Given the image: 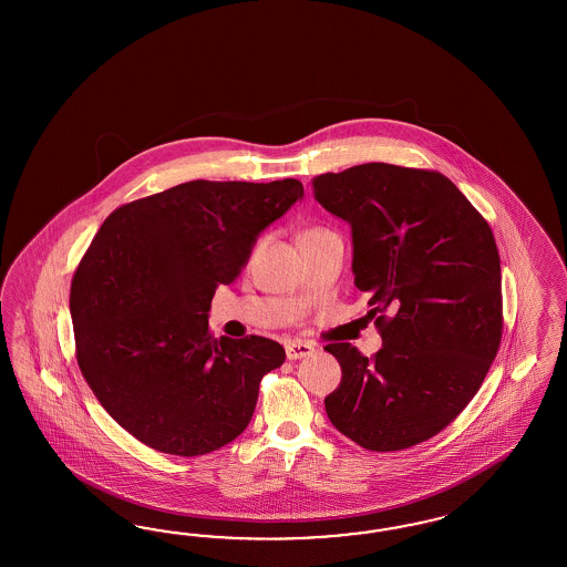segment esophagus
I'll list each match as a JSON object with an SVG mask.
<instances>
[{
	"instance_id": "esophagus-1",
	"label": "esophagus",
	"mask_w": 567,
	"mask_h": 567,
	"mask_svg": "<svg viewBox=\"0 0 567 567\" xmlns=\"http://www.w3.org/2000/svg\"><path fill=\"white\" fill-rule=\"evenodd\" d=\"M285 349H287V358L291 361L303 360V358H309L313 353V347L309 343H303V341H289V343L285 344Z\"/></svg>"
}]
</instances>
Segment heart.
<instances>
[{
	"instance_id": "obj_1",
	"label": "heart",
	"mask_w": 567,
	"mask_h": 567,
	"mask_svg": "<svg viewBox=\"0 0 567 567\" xmlns=\"http://www.w3.org/2000/svg\"><path fill=\"white\" fill-rule=\"evenodd\" d=\"M322 233H327V230H322V228H309V230L301 233L299 239H306V237H311V235H322Z\"/></svg>"
}]
</instances>
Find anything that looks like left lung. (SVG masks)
Returning <instances> with one entry per match:
<instances>
[{
	"mask_svg": "<svg viewBox=\"0 0 567 567\" xmlns=\"http://www.w3.org/2000/svg\"><path fill=\"white\" fill-rule=\"evenodd\" d=\"M320 206L351 226L355 287L382 349L328 344L343 370L328 420L370 451L429 441L476 395L503 328L491 226L446 176L361 164L313 178Z\"/></svg>",
	"mask_w": 567,
	"mask_h": 567,
	"instance_id": "obj_1",
	"label": "left lung"
}]
</instances>
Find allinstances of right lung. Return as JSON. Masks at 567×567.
Returning a JSON list of instances; mask_svg holds the SVG:
<instances>
[{
	"label": "right lung",
	"mask_w": 567,
	"mask_h": 567,
	"mask_svg": "<svg viewBox=\"0 0 567 567\" xmlns=\"http://www.w3.org/2000/svg\"><path fill=\"white\" fill-rule=\"evenodd\" d=\"M301 199L295 178L190 181L105 218L70 289L76 360L103 410L141 443L195 457L251 422L259 380L285 349L256 334L214 339L207 311Z\"/></svg>",
	"instance_id": "obj_1"
}]
</instances>
